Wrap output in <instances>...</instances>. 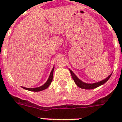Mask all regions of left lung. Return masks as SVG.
<instances>
[{"label":"left lung","instance_id":"8db88e82","mask_svg":"<svg viewBox=\"0 0 122 122\" xmlns=\"http://www.w3.org/2000/svg\"><path fill=\"white\" fill-rule=\"evenodd\" d=\"M69 70L70 71L71 75V76H72L73 80H74L75 83H76V85L79 87L81 89H95V88H97V87H99L101 85H103L104 83H105L106 81L109 80V78H110V76L112 75V74H110L109 76L106 78L104 80H101L100 81H98V82H96V83H85V82H83L81 80H80L79 78L77 77V76L75 75V73L73 72L70 69H69Z\"/></svg>","mask_w":122,"mask_h":122}]
</instances>
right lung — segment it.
I'll return each instance as SVG.
<instances>
[{
    "mask_svg": "<svg viewBox=\"0 0 122 122\" xmlns=\"http://www.w3.org/2000/svg\"><path fill=\"white\" fill-rule=\"evenodd\" d=\"M54 70V66L53 67V68L51 72L50 73V75L49 76V78L47 79V81L46 83H44V85H42V86L39 87H36V88H26V87H22L24 89H26V90H28V91H33V92H39V91H42L43 90H45L50 85V84L51 83L52 81V78H53V72Z\"/></svg>",
    "mask_w": 122,
    "mask_h": 122,
    "instance_id": "right-lung-1",
    "label": "right lung"
}]
</instances>
